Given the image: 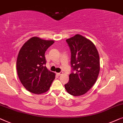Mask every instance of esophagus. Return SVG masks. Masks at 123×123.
<instances>
[{
  "label": "esophagus",
  "mask_w": 123,
  "mask_h": 123,
  "mask_svg": "<svg viewBox=\"0 0 123 123\" xmlns=\"http://www.w3.org/2000/svg\"><path fill=\"white\" fill-rule=\"evenodd\" d=\"M56 74H57V75L58 76H60V75H62V74H63V72H59V73H56Z\"/></svg>",
  "instance_id": "esophagus-1"
}]
</instances>
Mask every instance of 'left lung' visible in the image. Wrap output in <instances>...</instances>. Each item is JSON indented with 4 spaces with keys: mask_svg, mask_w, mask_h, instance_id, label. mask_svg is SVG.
I'll return each mask as SVG.
<instances>
[{
    "mask_svg": "<svg viewBox=\"0 0 123 123\" xmlns=\"http://www.w3.org/2000/svg\"><path fill=\"white\" fill-rule=\"evenodd\" d=\"M66 41L71 52V63L76 71L69 75V81L65 87L71 95L81 96L97 80L100 69L99 55L94 43L81 34H76Z\"/></svg>",
    "mask_w": 123,
    "mask_h": 123,
    "instance_id": "obj_1",
    "label": "left lung"
}]
</instances>
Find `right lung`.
Returning <instances> with one entry per match:
<instances>
[{"mask_svg": "<svg viewBox=\"0 0 123 123\" xmlns=\"http://www.w3.org/2000/svg\"><path fill=\"white\" fill-rule=\"evenodd\" d=\"M53 40H45L33 37L23 45L17 60L19 79L27 90L35 94H43L51 87L56 74L44 66L45 52L54 43Z\"/></svg>", "mask_w": 123, "mask_h": 123, "instance_id": "obj_1", "label": "right lung"}]
</instances>
